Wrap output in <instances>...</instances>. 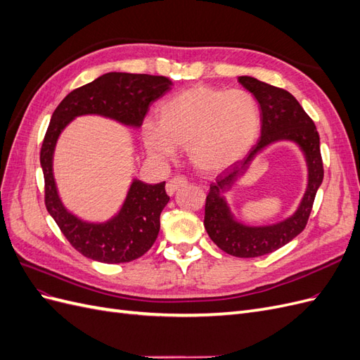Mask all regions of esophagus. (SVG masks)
Returning <instances> with one entry per match:
<instances>
[{
  "mask_svg": "<svg viewBox=\"0 0 360 360\" xmlns=\"http://www.w3.org/2000/svg\"><path fill=\"white\" fill-rule=\"evenodd\" d=\"M184 184H188V179L186 177H174L167 183V193L169 197H172L180 188H183Z\"/></svg>",
  "mask_w": 360,
  "mask_h": 360,
  "instance_id": "esophagus-1",
  "label": "esophagus"
}]
</instances>
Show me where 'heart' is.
<instances>
[{"label": "heart", "mask_w": 360, "mask_h": 360, "mask_svg": "<svg viewBox=\"0 0 360 360\" xmlns=\"http://www.w3.org/2000/svg\"><path fill=\"white\" fill-rule=\"evenodd\" d=\"M261 112L245 90L195 85L169 97L159 108V123L143 124L147 153L169 160L177 147L204 172H217L240 162L259 136Z\"/></svg>", "instance_id": "b5f03b06"}]
</instances>
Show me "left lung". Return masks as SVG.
<instances>
[{
    "mask_svg": "<svg viewBox=\"0 0 360 360\" xmlns=\"http://www.w3.org/2000/svg\"><path fill=\"white\" fill-rule=\"evenodd\" d=\"M238 84L252 93L261 111V136L249 155L217 176L205 200L204 226L224 252L238 258L267 255L299 236L312 209L315 193L323 181L320 136L309 115L291 93L252 76H238ZM290 140L302 151L307 165V188L295 211L285 220L269 226H248L233 214L226 195L232 191L255 159L275 142Z\"/></svg>",
    "mask_w": 360,
    "mask_h": 360,
    "instance_id": "obj_1",
    "label": "left lung"
}]
</instances>
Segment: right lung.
Returning <instances> with one entry per match:
<instances>
[{"label":"right lung","instance_id":"right-lung-1","mask_svg":"<svg viewBox=\"0 0 360 360\" xmlns=\"http://www.w3.org/2000/svg\"><path fill=\"white\" fill-rule=\"evenodd\" d=\"M171 86L172 81L165 76L110 72L69 93L53 111L40 150L45 202L61 233L84 257L117 264L144 255L158 238L160 213L169 197L165 181L150 184L132 179L122 205L111 217L82 219L64 205L53 177V153L60 135L75 118L84 115L103 117L139 129L150 105Z\"/></svg>","mask_w":360,"mask_h":360}]
</instances>
